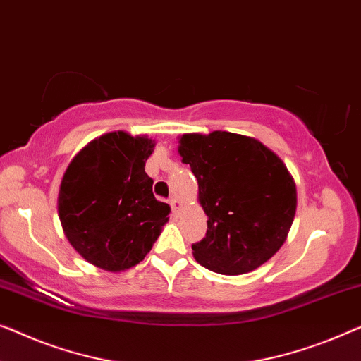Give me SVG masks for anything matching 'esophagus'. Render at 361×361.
Returning <instances> with one entry per match:
<instances>
[{
    "label": "esophagus",
    "instance_id": "esophagus-1",
    "mask_svg": "<svg viewBox=\"0 0 361 361\" xmlns=\"http://www.w3.org/2000/svg\"><path fill=\"white\" fill-rule=\"evenodd\" d=\"M169 205H171L172 212H174V213H177V212L180 210V202L177 200L176 197H171V198H169Z\"/></svg>",
    "mask_w": 361,
    "mask_h": 361
}]
</instances>
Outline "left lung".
<instances>
[{
    "mask_svg": "<svg viewBox=\"0 0 361 361\" xmlns=\"http://www.w3.org/2000/svg\"><path fill=\"white\" fill-rule=\"evenodd\" d=\"M179 143L208 216L193 257L221 275L260 267L285 243L296 212V185L283 161L255 138L229 132L187 133Z\"/></svg>",
    "mask_w": 361,
    "mask_h": 361,
    "instance_id": "left-lung-1",
    "label": "left lung"
}]
</instances>
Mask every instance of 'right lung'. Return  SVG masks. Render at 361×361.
<instances>
[{"label": "right lung", "mask_w": 361, "mask_h": 361, "mask_svg": "<svg viewBox=\"0 0 361 361\" xmlns=\"http://www.w3.org/2000/svg\"><path fill=\"white\" fill-rule=\"evenodd\" d=\"M154 142L111 132L78 153L61 179L59 216L65 236L82 259L107 271L142 262L171 207L156 200L145 163Z\"/></svg>", "instance_id": "right-lung-1"}]
</instances>
